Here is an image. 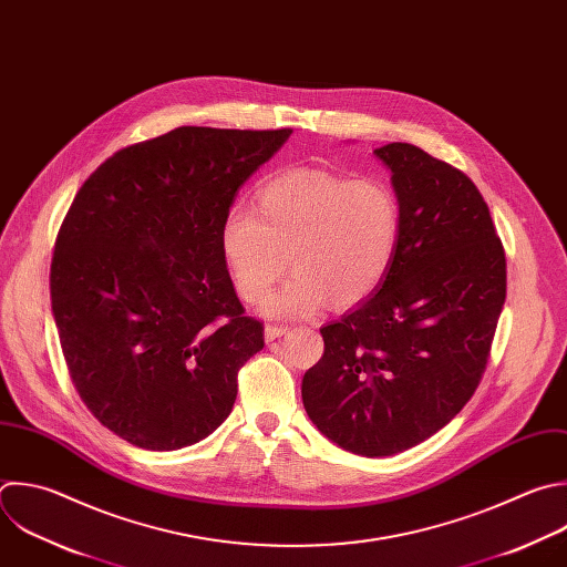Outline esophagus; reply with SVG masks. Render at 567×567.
I'll use <instances>...</instances> for the list:
<instances>
[{
	"label": "esophagus",
	"instance_id": "obj_1",
	"mask_svg": "<svg viewBox=\"0 0 567 567\" xmlns=\"http://www.w3.org/2000/svg\"><path fill=\"white\" fill-rule=\"evenodd\" d=\"M287 331H289L287 327H278V324H267V327H265V340H267V342H274L276 338L285 336Z\"/></svg>",
	"mask_w": 567,
	"mask_h": 567
}]
</instances>
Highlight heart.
I'll return each instance as SVG.
<instances>
[{
	"instance_id": "1",
	"label": "heart",
	"mask_w": 567,
	"mask_h": 567,
	"mask_svg": "<svg viewBox=\"0 0 567 567\" xmlns=\"http://www.w3.org/2000/svg\"><path fill=\"white\" fill-rule=\"evenodd\" d=\"M258 214L234 207L220 249L238 296L260 305L287 274L296 276L267 302L276 318L309 316L327 300L347 309L388 278L401 240V203L381 179H351L298 168L267 179Z\"/></svg>"
}]
</instances>
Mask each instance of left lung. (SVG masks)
Instances as JSON below:
<instances>
[{
  "label": "left lung",
  "mask_w": 567,
  "mask_h": 567,
  "mask_svg": "<svg viewBox=\"0 0 567 567\" xmlns=\"http://www.w3.org/2000/svg\"><path fill=\"white\" fill-rule=\"evenodd\" d=\"M392 171L401 240L383 285L320 329L302 403L338 447L392 456L443 430L474 396L505 302V251L476 184L408 142Z\"/></svg>",
  "instance_id": "left-lung-1"
}]
</instances>
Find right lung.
I'll list each match as a JSON object with an SVG mask.
<instances>
[{
  "label": "right lung",
  "mask_w": 567,
  "mask_h": 567,
  "mask_svg": "<svg viewBox=\"0 0 567 567\" xmlns=\"http://www.w3.org/2000/svg\"><path fill=\"white\" fill-rule=\"evenodd\" d=\"M291 133L179 126L113 153L78 192L51 262L53 318L80 399L131 445L179 450L231 414L265 338L220 227Z\"/></svg>",
  "instance_id": "add662e5"
}]
</instances>
